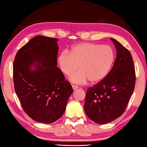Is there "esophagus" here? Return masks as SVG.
<instances>
[{
	"label": "esophagus",
	"instance_id": "obj_1",
	"mask_svg": "<svg viewBox=\"0 0 147 147\" xmlns=\"http://www.w3.org/2000/svg\"><path fill=\"white\" fill-rule=\"evenodd\" d=\"M72 87H73V89L74 90H76V89H78V86H74V85H72Z\"/></svg>",
	"mask_w": 147,
	"mask_h": 147
}]
</instances>
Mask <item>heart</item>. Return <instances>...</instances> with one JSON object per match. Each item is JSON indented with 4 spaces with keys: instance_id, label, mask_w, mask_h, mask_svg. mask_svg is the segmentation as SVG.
<instances>
[{
    "instance_id": "b5f03b06",
    "label": "heart",
    "mask_w": 147,
    "mask_h": 147,
    "mask_svg": "<svg viewBox=\"0 0 147 147\" xmlns=\"http://www.w3.org/2000/svg\"><path fill=\"white\" fill-rule=\"evenodd\" d=\"M115 54L110 46L84 42L74 46L71 52L65 50L57 57V63L65 74H71L78 68L80 71L71 74L69 80L75 84L90 80L97 83L105 78L115 61Z\"/></svg>"
}]
</instances>
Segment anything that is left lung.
Instances as JSON below:
<instances>
[{
	"label": "left lung",
	"mask_w": 147,
	"mask_h": 147,
	"mask_svg": "<svg viewBox=\"0 0 147 147\" xmlns=\"http://www.w3.org/2000/svg\"><path fill=\"white\" fill-rule=\"evenodd\" d=\"M116 49L113 67L103 80L88 88L84 111L97 124L111 122L122 115L134 92L136 72L129 50L119 42L111 38Z\"/></svg>",
	"instance_id": "left-lung-1"
}]
</instances>
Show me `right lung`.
I'll return each instance as SVG.
<instances>
[{
  "instance_id": "right-lung-1",
  "label": "right lung",
  "mask_w": 147,
  "mask_h": 147,
  "mask_svg": "<svg viewBox=\"0 0 147 147\" xmlns=\"http://www.w3.org/2000/svg\"><path fill=\"white\" fill-rule=\"evenodd\" d=\"M58 39L36 36L16 53L13 67L15 92L25 113L44 124L63 115L73 89L58 67Z\"/></svg>"
}]
</instances>
